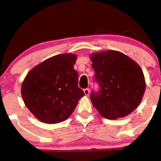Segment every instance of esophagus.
Segmentation results:
<instances>
[{"label": "esophagus", "instance_id": "obj_1", "mask_svg": "<svg viewBox=\"0 0 161 161\" xmlns=\"http://www.w3.org/2000/svg\"><path fill=\"white\" fill-rule=\"evenodd\" d=\"M83 92H84L85 96L88 97V96L89 95V92H90V91H89V89H85L84 90H83Z\"/></svg>", "mask_w": 161, "mask_h": 161}]
</instances>
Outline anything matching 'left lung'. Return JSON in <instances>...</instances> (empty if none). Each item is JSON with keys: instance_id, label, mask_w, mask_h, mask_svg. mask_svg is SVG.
Returning <instances> with one entry per match:
<instances>
[{"instance_id": "left-lung-1", "label": "left lung", "mask_w": 161, "mask_h": 161, "mask_svg": "<svg viewBox=\"0 0 161 161\" xmlns=\"http://www.w3.org/2000/svg\"><path fill=\"white\" fill-rule=\"evenodd\" d=\"M95 80L100 86L92 92L91 100L103 117L123 118L131 114L142 102L146 89L140 66L126 55L116 50H106L90 55Z\"/></svg>"}]
</instances>
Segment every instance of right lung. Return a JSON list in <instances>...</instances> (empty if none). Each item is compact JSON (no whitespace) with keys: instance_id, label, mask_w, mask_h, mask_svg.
Segmentation results:
<instances>
[{"instance_id":"obj_1","label":"right lung","mask_w":161,"mask_h":161,"mask_svg":"<svg viewBox=\"0 0 161 161\" xmlns=\"http://www.w3.org/2000/svg\"><path fill=\"white\" fill-rule=\"evenodd\" d=\"M76 59L72 53L53 56L31 69L23 80L24 103L40 122L57 124L67 119L84 96L73 68Z\"/></svg>"}]
</instances>
